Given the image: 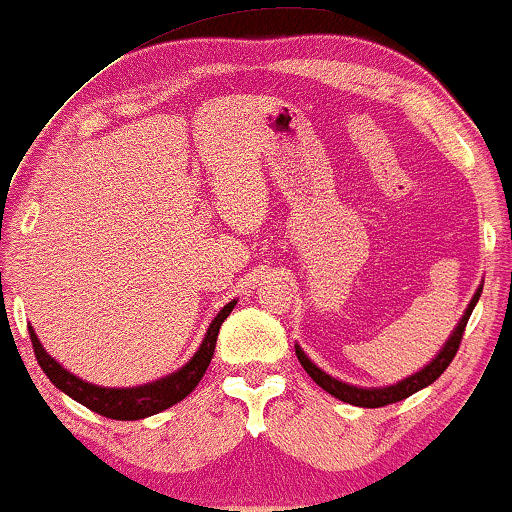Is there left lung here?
Masks as SVG:
<instances>
[{"label":"left lung","mask_w":512,"mask_h":512,"mask_svg":"<svg viewBox=\"0 0 512 512\" xmlns=\"http://www.w3.org/2000/svg\"><path fill=\"white\" fill-rule=\"evenodd\" d=\"M480 292H482V285L475 290L473 299L469 308H466L462 320H459V325L455 327V331H452L448 341H445V345L441 348V352L431 359V362L424 366L422 371H417L415 376H408L403 378L401 383L397 385H387V387H357V385H350V383H343V380H338L334 376H329V373H325L320 369V366H315L311 359L306 357V352L299 348V345H294V350H297V357L301 366H304L308 376H311L315 383H318L322 390L329 392L331 397L341 399L345 403H352V406H362V408H380V406H387V403H397L401 399L410 397V394L420 392L422 387H429L431 383H434L436 378H441V373L448 369L452 359H455L457 350H459V343H462V336H464V329H466V322H469L471 313L475 304H478L480 299Z\"/></svg>","instance_id":"1"}]
</instances>
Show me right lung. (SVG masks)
<instances>
[{
  "mask_svg": "<svg viewBox=\"0 0 512 512\" xmlns=\"http://www.w3.org/2000/svg\"><path fill=\"white\" fill-rule=\"evenodd\" d=\"M234 306L236 299L229 301V304L215 315L213 322L206 329L204 341H201L199 350L194 352L190 362L181 366L176 373H169V376L139 387H102L85 383V380L76 378L74 373H69L60 362H55V359L43 350V345L32 327L30 338L39 366L57 390H62L67 397L83 403L85 408L95 410V413L104 417H111V420H141V417L162 413V410L171 408L174 403L183 401L187 394L199 385V380L204 378L208 364H211L213 359L220 325L227 320V315L234 311Z\"/></svg>",
  "mask_w": 512,
  "mask_h": 512,
  "instance_id": "right-lung-1",
  "label": "right lung"
}]
</instances>
